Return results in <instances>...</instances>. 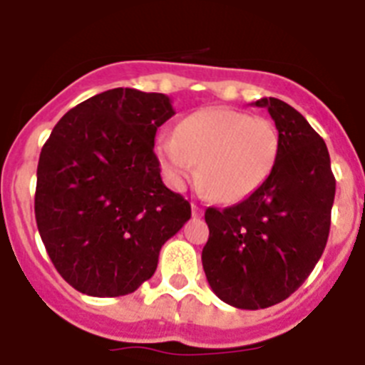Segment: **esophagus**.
Listing matches in <instances>:
<instances>
[{"mask_svg": "<svg viewBox=\"0 0 365 365\" xmlns=\"http://www.w3.org/2000/svg\"><path fill=\"white\" fill-rule=\"evenodd\" d=\"M191 211H192V217H195V218H200L202 215H204L202 207H198V205H196V204L191 205Z\"/></svg>", "mask_w": 365, "mask_h": 365, "instance_id": "1", "label": "esophagus"}]
</instances>
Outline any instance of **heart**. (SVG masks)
<instances>
[{"label":"heart","mask_w":365,"mask_h":365,"mask_svg":"<svg viewBox=\"0 0 365 365\" xmlns=\"http://www.w3.org/2000/svg\"><path fill=\"white\" fill-rule=\"evenodd\" d=\"M281 150L270 119L242 110L211 106L182 119L176 134H161L156 156L173 189L196 178L222 204H237L257 192L272 176Z\"/></svg>","instance_id":"1"}]
</instances>
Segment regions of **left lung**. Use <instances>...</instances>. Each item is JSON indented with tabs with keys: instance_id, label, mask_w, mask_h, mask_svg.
I'll return each instance as SVG.
<instances>
[{
	"instance_id": "8db88e82",
	"label": "left lung",
	"mask_w": 365,
	"mask_h": 365,
	"mask_svg": "<svg viewBox=\"0 0 365 365\" xmlns=\"http://www.w3.org/2000/svg\"><path fill=\"white\" fill-rule=\"evenodd\" d=\"M281 138L264 185L226 209L207 207L205 277L224 303L257 310L281 303L303 284L322 257L331 230L336 180L327 145L290 104L268 97Z\"/></svg>"
}]
</instances>
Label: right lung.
Returning a JSON list of instances; mask_svg holds the SVG:
<instances>
[{
  "instance_id": "right-lung-1",
  "label": "right lung",
  "mask_w": 365,
  "mask_h": 365,
  "mask_svg": "<svg viewBox=\"0 0 365 365\" xmlns=\"http://www.w3.org/2000/svg\"><path fill=\"white\" fill-rule=\"evenodd\" d=\"M174 115L163 93L115 88L69 110L40 152L34 215L58 274L93 297L126 296L191 218L161 182L154 138Z\"/></svg>"
}]
</instances>
